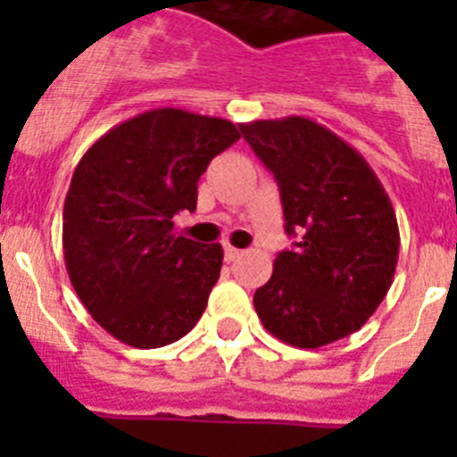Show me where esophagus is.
<instances>
[{"instance_id":"esophagus-1","label":"esophagus","mask_w":457,"mask_h":457,"mask_svg":"<svg viewBox=\"0 0 457 457\" xmlns=\"http://www.w3.org/2000/svg\"><path fill=\"white\" fill-rule=\"evenodd\" d=\"M242 249H237V247H233V245H224V256H226V261H236V258H240L242 256Z\"/></svg>"}]
</instances>
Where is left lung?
Returning <instances> with one entry per match:
<instances>
[{
    "mask_svg": "<svg viewBox=\"0 0 457 457\" xmlns=\"http://www.w3.org/2000/svg\"><path fill=\"white\" fill-rule=\"evenodd\" d=\"M240 132L277 179L286 233L302 236L253 295L258 318L295 348L350 337L394 281L401 233L389 194L364 155L316 120H252Z\"/></svg>",
    "mask_w": 457,
    "mask_h": 457,
    "instance_id": "1",
    "label": "left lung"
}]
</instances>
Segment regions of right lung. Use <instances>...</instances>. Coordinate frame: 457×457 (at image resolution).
<instances>
[{"instance_id": "obj_1", "label": "right lung", "mask_w": 457, "mask_h": 457, "mask_svg": "<svg viewBox=\"0 0 457 457\" xmlns=\"http://www.w3.org/2000/svg\"><path fill=\"white\" fill-rule=\"evenodd\" d=\"M240 139L236 125L160 107L104 132L82 155L63 204V258L91 318L132 348L179 341L204 316L221 245L173 233L196 210L210 160Z\"/></svg>"}]
</instances>
